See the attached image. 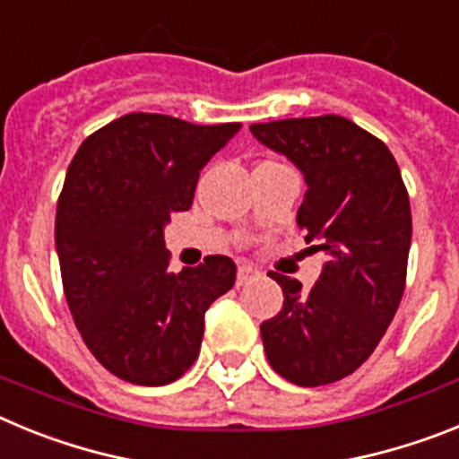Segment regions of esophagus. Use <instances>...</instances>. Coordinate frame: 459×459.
Here are the masks:
<instances>
[{"label": "esophagus", "instance_id": "1", "mask_svg": "<svg viewBox=\"0 0 459 459\" xmlns=\"http://www.w3.org/2000/svg\"><path fill=\"white\" fill-rule=\"evenodd\" d=\"M259 271L255 269V266H250V264H238V273H237V285L238 287H243V285H248L250 280H255V278H259Z\"/></svg>", "mask_w": 459, "mask_h": 459}]
</instances>
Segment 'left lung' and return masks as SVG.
<instances>
[{"instance_id":"obj_1","label":"left lung","mask_w":459,"mask_h":459,"mask_svg":"<svg viewBox=\"0 0 459 459\" xmlns=\"http://www.w3.org/2000/svg\"><path fill=\"white\" fill-rule=\"evenodd\" d=\"M250 133L282 153L306 179L299 230L328 259L303 290L271 273L285 301L259 326L266 359L296 386L351 375L393 322L407 278L411 209L388 147L338 115L253 124Z\"/></svg>"}]
</instances>
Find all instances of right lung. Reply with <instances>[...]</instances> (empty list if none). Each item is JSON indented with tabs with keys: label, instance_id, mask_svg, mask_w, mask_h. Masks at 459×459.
Listing matches in <instances>:
<instances>
[{
	"label": "right lung",
	"instance_id": "obj_1",
	"mask_svg": "<svg viewBox=\"0 0 459 459\" xmlns=\"http://www.w3.org/2000/svg\"><path fill=\"white\" fill-rule=\"evenodd\" d=\"M238 128L133 112L89 135L68 165L55 221L64 294L89 351L119 379H179L200 354L204 312L232 290L237 264L222 255L172 273L163 230Z\"/></svg>",
	"mask_w": 459,
	"mask_h": 459
}]
</instances>
